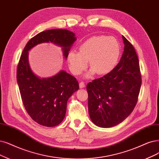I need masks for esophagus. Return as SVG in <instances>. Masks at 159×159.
<instances>
[{
	"label": "esophagus",
	"mask_w": 159,
	"mask_h": 159,
	"mask_svg": "<svg viewBox=\"0 0 159 159\" xmlns=\"http://www.w3.org/2000/svg\"><path fill=\"white\" fill-rule=\"evenodd\" d=\"M79 87L80 88V89H83V88L85 87V84H84V82H80V83H79Z\"/></svg>",
	"instance_id": "1"
}]
</instances>
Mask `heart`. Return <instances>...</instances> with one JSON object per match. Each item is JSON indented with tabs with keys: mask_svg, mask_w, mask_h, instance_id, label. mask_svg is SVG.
Instances as JSON below:
<instances>
[{
	"mask_svg": "<svg viewBox=\"0 0 159 159\" xmlns=\"http://www.w3.org/2000/svg\"><path fill=\"white\" fill-rule=\"evenodd\" d=\"M120 46L114 37H92L79 47V52L70 51L67 56L69 67L75 75H79L87 68L89 61L90 70L86 75L89 78L97 73L99 75L109 73L118 63Z\"/></svg>",
	"mask_w": 159,
	"mask_h": 159,
	"instance_id": "obj_1",
	"label": "heart"
}]
</instances>
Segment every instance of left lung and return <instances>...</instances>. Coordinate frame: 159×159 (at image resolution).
I'll list each match as a JSON object with an SVG mask.
<instances>
[{"mask_svg": "<svg viewBox=\"0 0 159 159\" xmlns=\"http://www.w3.org/2000/svg\"><path fill=\"white\" fill-rule=\"evenodd\" d=\"M125 44L115 69L86 86L89 113L93 124L110 128L120 124L132 112L142 85L139 60L134 46L122 36Z\"/></svg>", "mask_w": 159, "mask_h": 159, "instance_id": "8db88e82", "label": "left lung"}]
</instances>
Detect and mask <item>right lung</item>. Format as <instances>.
<instances>
[{"label":"right lung","mask_w":159,"mask_h":159,"mask_svg":"<svg viewBox=\"0 0 159 159\" xmlns=\"http://www.w3.org/2000/svg\"><path fill=\"white\" fill-rule=\"evenodd\" d=\"M76 40L75 34L67 29H51L29 40L22 52L17 66V82L27 112L40 125L53 127L60 124L66 116L68 99L79 86L75 77L63 70L48 78L35 75L29 65V51L37 44L52 43L61 47L63 56L67 59Z\"/></svg>","instance_id":"add662e5"}]
</instances>
